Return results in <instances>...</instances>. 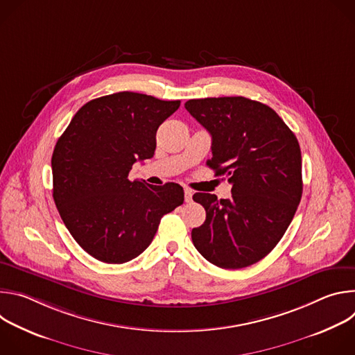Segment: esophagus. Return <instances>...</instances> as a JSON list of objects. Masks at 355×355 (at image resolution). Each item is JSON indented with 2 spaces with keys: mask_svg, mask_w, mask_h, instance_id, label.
<instances>
[{
  "mask_svg": "<svg viewBox=\"0 0 355 355\" xmlns=\"http://www.w3.org/2000/svg\"><path fill=\"white\" fill-rule=\"evenodd\" d=\"M184 199H185L187 204H189V202L192 200V191L185 189V191H184Z\"/></svg>",
  "mask_w": 355,
  "mask_h": 355,
  "instance_id": "34e87169",
  "label": "esophagus"
}]
</instances>
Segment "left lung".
<instances>
[{"label": "left lung", "mask_w": 355, "mask_h": 355, "mask_svg": "<svg viewBox=\"0 0 355 355\" xmlns=\"http://www.w3.org/2000/svg\"><path fill=\"white\" fill-rule=\"evenodd\" d=\"M185 110L212 136L208 166L232 184L230 199L193 193L207 219L192 229V243L220 268L256 264L282 239L302 198L297 139L274 110L244 96L189 99Z\"/></svg>", "instance_id": "1"}]
</instances>
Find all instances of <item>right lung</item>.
<instances>
[{
    "instance_id": "right-lung-1",
    "label": "right lung",
    "mask_w": 355,
    "mask_h": 355,
    "mask_svg": "<svg viewBox=\"0 0 355 355\" xmlns=\"http://www.w3.org/2000/svg\"><path fill=\"white\" fill-rule=\"evenodd\" d=\"M130 91L95 98L73 116L53 156V199L70 234L94 259L122 264L150 245L162 218L184 202L175 182L129 178L151 159L159 126L180 108Z\"/></svg>"
}]
</instances>
